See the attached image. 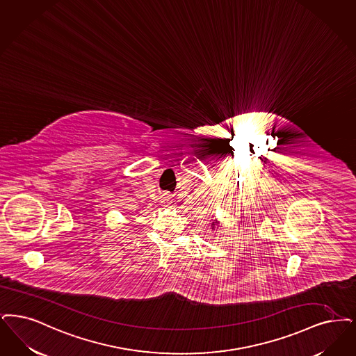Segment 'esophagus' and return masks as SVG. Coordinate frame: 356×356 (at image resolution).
I'll use <instances>...</instances> for the list:
<instances>
[{"label": "esophagus", "mask_w": 356, "mask_h": 356, "mask_svg": "<svg viewBox=\"0 0 356 356\" xmlns=\"http://www.w3.org/2000/svg\"><path fill=\"white\" fill-rule=\"evenodd\" d=\"M161 204L164 205V207H167V205H170L171 204V197L168 196V195H165L164 197H161Z\"/></svg>", "instance_id": "obj_1"}]
</instances>
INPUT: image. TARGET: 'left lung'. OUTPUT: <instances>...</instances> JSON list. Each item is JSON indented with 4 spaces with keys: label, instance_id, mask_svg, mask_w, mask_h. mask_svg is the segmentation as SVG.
Segmentation results:
<instances>
[{
    "label": "left lung",
    "instance_id": "obj_1",
    "mask_svg": "<svg viewBox=\"0 0 356 356\" xmlns=\"http://www.w3.org/2000/svg\"><path fill=\"white\" fill-rule=\"evenodd\" d=\"M218 228H221V222H220L218 220H213V222H212V225H211V229H212V230H217Z\"/></svg>",
    "mask_w": 356,
    "mask_h": 356
}]
</instances>
